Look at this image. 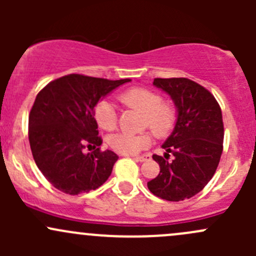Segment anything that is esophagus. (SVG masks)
<instances>
[{
    "label": "esophagus",
    "instance_id": "1",
    "mask_svg": "<svg viewBox=\"0 0 256 256\" xmlns=\"http://www.w3.org/2000/svg\"><path fill=\"white\" fill-rule=\"evenodd\" d=\"M134 160H136V161L138 162L148 161V160H151V154H142V156H134Z\"/></svg>",
    "mask_w": 256,
    "mask_h": 256
}]
</instances>
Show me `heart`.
Masks as SVG:
<instances>
[{"instance_id": "obj_1", "label": "heart", "mask_w": 256, "mask_h": 256, "mask_svg": "<svg viewBox=\"0 0 256 256\" xmlns=\"http://www.w3.org/2000/svg\"><path fill=\"white\" fill-rule=\"evenodd\" d=\"M120 102L124 105L142 112V128L150 130L157 138H164L174 128L177 120V109L174 102L161 100V95L144 88H132L120 95ZM94 118L98 126L102 130L112 131L118 125L115 106L109 100L98 102L94 110ZM152 142L148 132L114 134L109 138L110 146L116 152L122 154H136L147 148Z\"/></svg>"}]
</instances>
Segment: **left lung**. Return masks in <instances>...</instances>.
Masks as SVG:
<instances>
[{"label":"left lung","instance_id":"1","mask_svg":"<svg viewBox=\"0 0 256 256\" xmlns=\"http://www.w3.org/2000/svg\"><path fill=\"white\" fill-rule=\"evenodd\" d=\"M154 85L170 95L177 120L162 144L164 157L152 156L160 174L147 187L162 200L180 202L200 193L216 174L223 152L222 110L216 98L193 80L156 78ZM170 153L172 162L166 161Z\"/></svg>","mask_w":256,"mask_h":256}]
</instances>
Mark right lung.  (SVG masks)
<instances>
[{
    "mask_svg": "<svg viewBox=\"0 0 256 256\" xmlns=\"http://www.w3.org/2000/svg\"><path fill=\"white\" fill-rule=\"evenodd\" d=\"M130 79L108 80L69 74L46 85L34 100L28 138L36 164L56 190L66 194L99 188L118 156L100 151L94 110L98 102ZM86 146L94 151L84 154Z\"/></svg>",
    "mask_w": 256,
    "mask_h": 256,
    "instance_id": "right-lung-1",
    "label": "right lung"
}]
</instances>
